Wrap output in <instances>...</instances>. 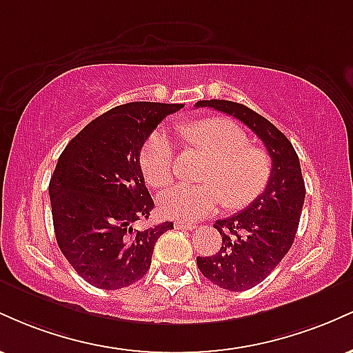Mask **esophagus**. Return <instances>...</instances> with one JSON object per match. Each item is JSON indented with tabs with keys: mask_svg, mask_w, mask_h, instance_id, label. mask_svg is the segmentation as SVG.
Returning a JSON list of instances; mask_svg holds the SVG:
<instances>
[{
	"mask_svg": "<svg viewBox=\"0 0 353 353\" xmlns=\"http://www.w3.org/2000/svg\"><path fill=\"white\" fill-rule=\"evenodd\" d=\"M177 229H185V230H192L196 229V224L194 222H188V221H177L176 222Z\"/></svg>",
	"mask_w": 353,
	"mask_h": 353,
	"instance_id": "34e87169",
	"label": "esophagus"
}]
</instances>
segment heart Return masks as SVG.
Instances as JSON below:
<instances>
[{
    "label": "heart",
    "instance_id": "b5f03b06",
    "mask_svg": "<svg viewBox=\"0 0 353 353\" xmlns=\"http://www.w3.org/2000/svg\"><path fill=\"white\" fill-rule=\"evenodd\" d=\"M182 134L212 159L201 176L204 182H179L159 194L157 205L164 216L196 221L212 214L222 202L232 209L244 208L265 189L270 177L269 156L249 145L239 125L228 119H205L184 128ZM139 165L152 188L171 181L174 143L165 129L157 128L148 136L139 152Z\"/></svg>",
    "mask_w": 353,
    "mask_h": 353
}]
</instances>
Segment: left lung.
<instances>
[{
    "label": "left lung",
    "mask_w": 353,
    "mask_h": 353,
    "mask_svg": "<svg viewBox=\"0 0 353 353\" xmlns=\"http://www.w3.org/2000/svg\"><path fill=\"white\" fill-rule=\"evenodd\" d=\"M197 108H214L244 123L265 145L272 161L265 190L249 208L216 221L222 237L219 252L197 257V267L221 289H252L285 257L294 244L305 199L301 163L292 143L264 116L234 101H197Z\"/></svg>",
    "instance_id": "obj_1"
}]
</instances>
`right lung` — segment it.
<instances>
[{
  "instance_id": "right-lung-1",
  "label": "right lung",
  "mask_w": 353,
  "mask_h": 353,
  "mask_svg": "<svg viewBox=\"0 0 353 353\" xmlns=\"http://www.w3.org/2000/svg\"><path fill=\"white\" fill-rule=\"evenodd\" d=\"M182 104L128 103L109 109L74 136L50 182L52 225L72 269L91 285L116 290L143 279L157 239L172 222L139 230L154 201L139 152L165 116Z\"/></svg>"
}]
</instances>
